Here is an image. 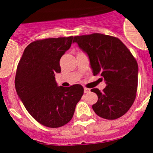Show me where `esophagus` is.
Segmentation results:
<instances>
[{"label": "esophagus", "instance_id": "obj_1", "mask_svg": "<svg viewBox=\"0 0 153 153\" xmlns=\"http://www.w3.org/2000/svg\"><path fill=\"white\" fill-rule=\"evenodd\" d=\"M90 92V89L86 88V87H85V88H84V93H89Z\"/></svg>", "mask_w": 153, "mask_h": 153}]
</instances>
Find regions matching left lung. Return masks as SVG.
I'll use <instances>...</instances> for the list:
<instances>
[{"mask_svg":"<svg viewBox=\"0 0 153 153\" xmlns=\"http://www.w3.org/2000/svg\"><path fill=\"white\" fill-rule=\"evenodd\" d=\"M74 42L88 55L93 74L106 82L98 96L93 111L106 120H116L126 113L136 97L138 64L134 56L120 39L102 33L74 36Z\"/></svg>","mask_w":153,"mask_h":153,"instance_id":"left-lung-1","label":"left lung"}]
</instances>
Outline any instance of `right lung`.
Instances as JSON below:
<instances>
[{
  "mask_svg": "<svg viewBox=\"0 0 153 153\" xmlns=\"http://www.w3.org/2000/svg\"><path fill=\"white\" fill-rule=\"evenodd\" d=\"M73 37L37 40L29 44L17 65L15 88L28 113L42 125L63 126L71 120L83 87L58 86L55 74L60 73V60L70 49Z\"/></svg>",
  "mask_w": 153,
  "mask_h": 153,
  "instance_id": "obj_1",
  "label": "right lung"
}]
</instances>
